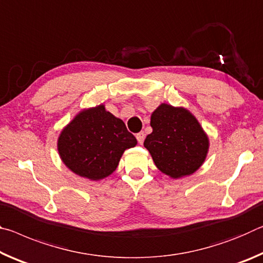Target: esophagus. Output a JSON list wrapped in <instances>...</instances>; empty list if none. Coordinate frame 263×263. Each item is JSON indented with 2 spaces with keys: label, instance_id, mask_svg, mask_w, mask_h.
<instances>
[{
  "label": "esophagus",
  "instance_id": "obj_1",
  "mask_svg": "<svg viewBox=\"0 0 263 263\" xmlns=\"http://www.w3.org/2000/svg\"><path fill=\"white\" fill-rule=\"evenodd\" d=\"M144 137H145V135H144L143 132H140V133H137V134H136L137 142H139L140 144H142L144 142Z\"/></svg>",
  "mask_w": 263,
  "mask_h": 263
}]
</instances>
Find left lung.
Segmentation results:
<instances>
[{"mask_svg": "<svg viewBox=\"0 0 263 263\" xmlns=\"http://www.w3.org/2000/svg\"><path fill=\"white\" fill-rule=\"evenodd\" d=\"M150 124L153 133L145 139L144 147L163 174L179 178L203 164L209 139L190 111L163 103L153 113Z\"/></svg>", "mask_w": 263, "mask_h": 263, "instance_id": "1", "label": "left lung"}]
</instances>
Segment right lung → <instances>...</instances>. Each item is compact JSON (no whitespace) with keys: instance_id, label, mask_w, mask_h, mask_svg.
I'll use <instances>...</instances> for the list:
<instances>
[{"instance_id":"1","label":"right lung","mask_w":263,"mask_h":263,"mask_svg":"<svg viewBox=\"0 0 263 263\" xmlns=\"http://www.w3.org/2000/svg\"><path fill=\"white\" fill-rule=\"evenodd\" d=\"M136 143L122 120L100 105L83 110L64 129L58 140V152L74 174L99 180L109 176L124 150Z\"/></svg>"}]
</instances>
